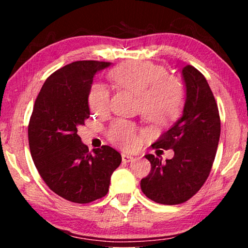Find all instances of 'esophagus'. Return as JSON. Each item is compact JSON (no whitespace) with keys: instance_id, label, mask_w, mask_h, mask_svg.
<instances>
[{"instance_id":"esophagus-1","label":"esophagus","mask_w":248,"mask_h":248,"mask_svg":"<svg viewBox=\"0 0 248 248\" xmlns=\"http://www.w3.org/2000/svg\"><path fill=\"white\" fill-rule=\"evenodd\" d=\"M121 157H123V161L124 163H129V162H132L133 161V156H131V155L129 154H125V153H123L121 154Z\"/></svg>"}]
</instances>
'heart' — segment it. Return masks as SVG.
I'll return each mask as SVG.
<instances>
[{
    "instance_id": "obj_1",
    "label": "heart",
    "mask_w": 248,
    "mask_h": 248,
    "mask_svg": "<svg viewBox=\"0 0 248 248\" xmlns=\"http://www.w3.org/2000/svg\"><path fill=\"white\" fill-rule=\"evenodd\" d=\"M108 78L121 89L138 95V111L146 119H171L183 110L186 100L184 82L174 74L167 73L164 66L145 60H132L112 69ZM110 93L100 82L92 84L87 103L95 114H103L109 107ZM108 141L124 150L136 149L141 137L136 125L127 120L112 121L106 131Z\"/></svg>"
}]
</instances>
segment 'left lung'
I'll return each mask as SVG.
<instances>
[{
  "mask_svg": "<svg viewBox=\"0 0 248 248\" xmlns=\"http://www.w3.org/2000/svg\"><path fill=\"white\" fill-rule=\"evenodd\" d=\"M182 73L186 85L183 116L152 144L153 149H173L174 157L163 163L159 155L146 154L152 167L140 184L149 199L170 205L185 202L202 187L221 132L219 109L207 79L192 65L183 66Z\"/></svg>",
  "mask_w": 248,
  "mask_h": 248,
  "instance_id": "8db88e82",
  "label": "left lung"
}]
</instances>
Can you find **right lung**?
<instances>
[{"label":"right lung","instance_id":"obj_1","mask_svg":"<svg viewBox=\"0 0 248 248\" xmlns=\"http://www.w3.org/2000/svg\"><path fill=\"white\" fill-rule=\"evenodd\" d=\"M110 62L75 61L46 79L28 124L32 161L41 178L58 196L89 203L107 195L121 155L103 145L90 152L78 128L90 117L87 94L96 72Z\"/></svg>","mask_w":248,"mask_h":248}]
</instances>
